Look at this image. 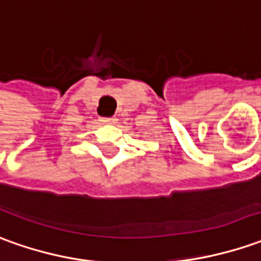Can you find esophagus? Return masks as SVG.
I'll use <instances>...</instances> for the list:
<instances>
[{"mask_svg": "<svg viewBox=\"0 0 261 261\" xmlns=\"http://www.w3.org/2000/svg\"><path fill=\"white\" fill-rule=\"evenodd\" d=\"M100 121L102 124H116L117 118L116 117H102V118H100Z\"/></svg>", "mask_w": 261, "mask_h": 261, "instance_id": "obj_1", "label": "esophagus"}]
</instances>
